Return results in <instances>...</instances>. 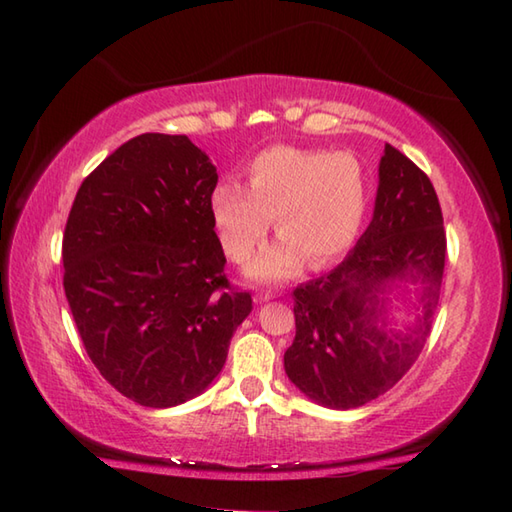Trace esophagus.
I'll return each instance as SVG.
<instances>
[{
  "label": "esophagus",
  "mask_w": 512,
  "mask_h": 512,
  "mask_svg": "<svg viewBox=\"0 0 512 512\" xmlns=\"http://www.w3.org/2000/svg\"><path fill=\"white\" fill-rule=\"evenodd\" d=\"M273 297H275L273 290H264V288H257V290H255V301H259V303H262V301H270Z\"/></svg>",
  "instance_id": "34e87169"
}]
</instances>
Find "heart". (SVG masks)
<instances>
[{
  "mask_svg": "<svg viewBox=\"0 0 512 512\" xmlns=\"http://www.w3.org/2000/svg\"><path fill=\"white\" fill-rule=\"evenodd\" d=\"M369 198L372 182L356 156L277 145L246 162L242 187L217 184L211 220L235 264L248 262L264 246L275 220L279 244L248 268L250 277L273 281L295 275L306 257L312 266L343 257L361 233Z\"/></svg>",
  "mask_w": 512,
  "mask_h": 512,
  "instance_id": "b5f03b06",
  "label": "heart"
}]
</instances>
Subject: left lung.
Here are the masks:
<instances>
[{
    "mask_svg": "<svg viewBox=\"0 0 512 512\" xmlns=\"http://www.w3.org/2000/svg\"><path fill=\"white\" fill-rule=\"evenodd\" d=\"M447 231L436 189L416 162L385 145L374 217L328 275L292 290L295 341L288 378L314 402L354 409L394 387L418 361L438 310ZM413 280L421 314L407 335L384 328L386 290Z\"/></svg>",
    "mask_w": 512,
    "mask_h": 512,
    "instance_id": "1",
    "label": "left lung"
}]
</instances>
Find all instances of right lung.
Segmentation results:
<instances>
[{
  "mask_svg": "<svg viewBox=\"0 0 512 512\" xmlns=\"http://www.w3.org/2000/svg\"><path fill=\"white\" fill-rule=\"evenodd\" d=\"M215 184L187 136L140 134L83 180L65 222L63 290L85 352L143 407L202 394L253 310L224 273Z\"/></svg>",
  "mask_w": 512,
  "mask_h": 512,
  "instance_id": "obj_1",
  "label": "right lung"
}]
</instances>
